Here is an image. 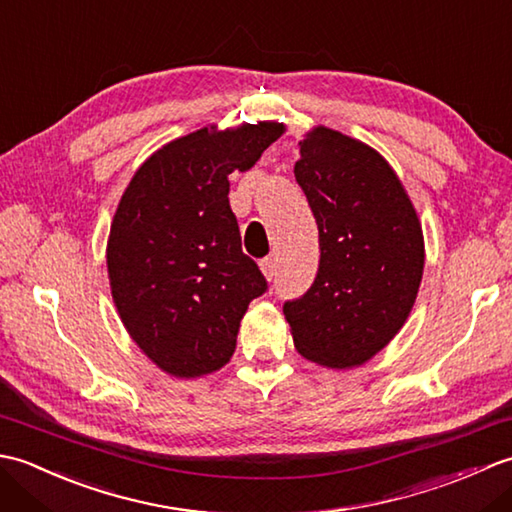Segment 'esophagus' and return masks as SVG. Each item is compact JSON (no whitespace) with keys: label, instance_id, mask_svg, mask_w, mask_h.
<instances>
[{"label":"esophagus","instance_id":"obj_1","mask_svg":"<svg viewBox=\"0 0 512 512\" xmlns=\"http://www.w3.org/2000/svg\"><path fill=\"white\" fill-rule=\"evenodd\" d=\"M259 268H262V273H264V277H266L268 281H273V277H275V270H277V264H275V259H273V257H266V259H262V262H259Z\"/></svg>","mask_w":512,"mask_h":512}]
</instances>
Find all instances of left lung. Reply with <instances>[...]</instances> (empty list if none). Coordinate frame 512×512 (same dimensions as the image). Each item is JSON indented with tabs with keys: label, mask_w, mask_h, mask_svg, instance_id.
Instances as JSON below:
<instances>
[{
	"label": "left lung",
	"mask_w": 512,
	"mask_h": 512,
	"mask_svg": "<svg viewBox=\"0 0 512 512\" xmlns=\"http://www.w3.org/2000/svg\"><path fill=\"white\" fill-rule=\"evenodd\" d=\"M295 178L319 228V273L284 306L297 352L352 369L405 325L424 270L416 206L396 171L363 140L325 125L299 143Z\"/></svg>",
	"instance_id": "8db88e82"
}]
</instances>
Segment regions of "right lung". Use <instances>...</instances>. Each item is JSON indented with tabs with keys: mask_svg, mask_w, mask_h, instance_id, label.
<instances>
[{
	"mask_svg": "<svg viewBox=\"0 0 512 512\" xmlns=\"http://www.w3.org/2000/svg\"><path fill=\"white\" fill-rule=\"evenodd\" d=\"M286 129L206 125L154 151L129 180L107 237V277L127 334L176 378L222 369L248 303L266 292L242 253L228 176L255 165Z\"/></svg>",
	"mask_w": 512,
	"mask_h": 512,
	"instance_id": "obj_1",
	"label": "right lung"
}]
</instances>
